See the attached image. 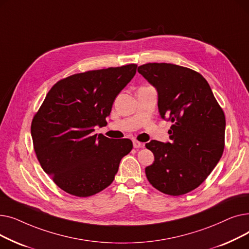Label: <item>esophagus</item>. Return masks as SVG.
<instances>
[{
  "label": "esophagus",
  "instance_id": "1",
  "mask_svg": "<svg viewBox=\"0 0 249 249\" xmlns=\"http://www.w3.org/2000/svg\"><path fill=\"white\" fill-rule=\"evenodd\" d=\"M133 147L134 148H140L143 147V143L137 141V140H133Z\"/></svg>",
  "mask_w": 249,
  "mask_h": 249
}]
</instances>
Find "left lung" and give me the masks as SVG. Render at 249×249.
Here are the masks:
<instances>
[{"label":"left lung","mask_w":249,"mask_h":249,"mask_svg":"<svg viewBox=\"0 0 249 249\" xmlns=\"http://www.w3.org/2000/svg\"><path fill=\"white\" fill-rule=\"evenodd\" d=\"M137 71L158 91L160 117L173 122L171 141L145 144L154 155L153 163L145 168L147 179L166 195L187 194L202 184L223 154L224 112L197 71L156 62Z\"/></svg>","instance_id":"1"}]
</instances>
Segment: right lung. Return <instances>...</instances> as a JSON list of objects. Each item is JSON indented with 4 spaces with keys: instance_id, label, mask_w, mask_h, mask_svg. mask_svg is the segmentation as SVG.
Masks as SVG:
<instances>
[{
    "instance_id": "right-lung-1",
    "label": "right lung",
    "mask_w": 249,
    "mask_h": 249,
    "mask_svg": "<svg viewBox=\"0 0 249 249\" xmlns=\"http://www.w3.org/2000/svg\"><path fill=\"white\" fill-rule=\"evenodd\" d=\"M136 64L72 74L50 89L31 124L37 160L64 192L93 196L112 184L130 139L95 134L136 73Z\"/></svg>"
}]
</instances>
